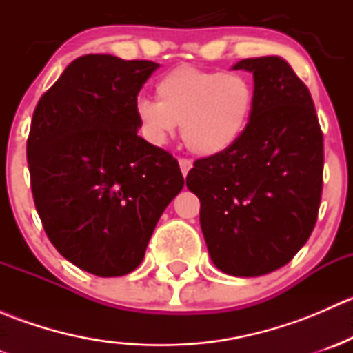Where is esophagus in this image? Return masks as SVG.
<instances>
[{
	"label": "esophagus",
	"mask_w": 353,
	"mask_h": 353,
	"mask_svg": "<svg viewBox=\"0 0 353 353\" xmlns=\"http://www.w3.org/2000/svg\"><path fill=\"white\" fill-rule=\"evenodd\" d=\"M179 167H181V172H183V176L186 177L188 172H190V169L193 167V162H191L190 159H179Z\"/></svg>",
	"instance_id": "obj_1"
}]
</instances>
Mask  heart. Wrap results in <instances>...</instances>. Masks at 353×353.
<instances>
[{"instance_id": "b5f03b06", "label": "heart", "mask_w": 353, "mask_h": 353, "mask_svg": "<svg viewBox=\"0 0 353 353\" xmlns=\"http://www.w3.org/2000/svg\"><path fill=\"white\" fill-rule=\"evenodd\" d=\"M157 101L140 99L137 119L150 143L163 145L183 130L186 147L199 157L230 150L243 138L254 110V87L243 73L181 65L155 83Z\"/></svg>"}]
</instances>
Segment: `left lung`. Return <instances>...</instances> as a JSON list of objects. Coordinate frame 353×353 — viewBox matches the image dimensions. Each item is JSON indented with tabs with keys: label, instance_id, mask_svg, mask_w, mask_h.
Masks as SVG:
<instances>
[{
	"label": "left lung",
	"instance_id": "1",
	"mask_svg": "<svg viewBox=\"0 0 353 353\" xmlns=\"http://www.w3.org/2000/svg\"><path fill=\"white\" fill-rule=\"evenodd\" d=\"M254 78L251 123L230 150L194 162L188 190L213 265L261 276L307 243L323 191V133L307 87L279 56L241 59Z\"/></svg>",
	"mask_w": 353,
	"mask_h": 353
}]
</instances>
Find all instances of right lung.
<instances>
[{
  "label": "right lung",
  "instance_id": "add662e5",
  "mask_svg": "<svg viewBox=\"0 0 353 353\" xmlns=\"http://www.w3.org/2000/svg\"><path fill=\"white\" fill-rule=\"evenodd\" d=\"M159 66L81 56L32 116L35 208L59 254L92 275L138 268L160 215L184 186L177 160L138 137V92Z\"/></svg>",
  "mask_w": 353,
  "mask_h": 353
}]
</instances>
